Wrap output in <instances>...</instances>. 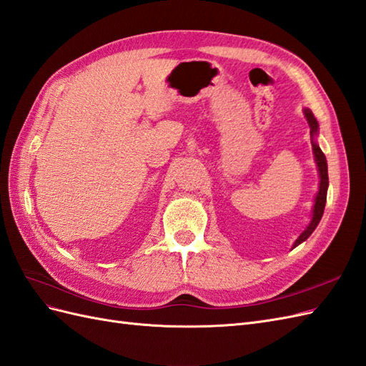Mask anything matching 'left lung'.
Returning <instances> with one entry per match:
<instances>
[{"label": "left lung", "instance_id": "8db88e82", "mask_svg": "<svg viewBox=\"0 0 366 366\" xmlns=\"http://www.w3.org/2000/svg\"><path fill=\"white\" fill-rule=\"evenodd\" d=\"M305 115H306V120L310 123L311 127V135L314 138V135L317 134L319 129V124L317 120H315L312 112L310 109H305ZM312 151L315 155V163H317L319 167V174H320V187H319V194L315 197V204H314V211H312V220L308 224V228H306L297 240L294 243V248L297 244H300L302 242H305L308 237L312 234V231L317 228V224L322 219L323 215V209H325V203H327V191H328V164H327V157L322 152L320 147L317 146V143H314L312 140Z\"/></svg>", "mask_w": 366, "mask_h": 366}]
</instances>
